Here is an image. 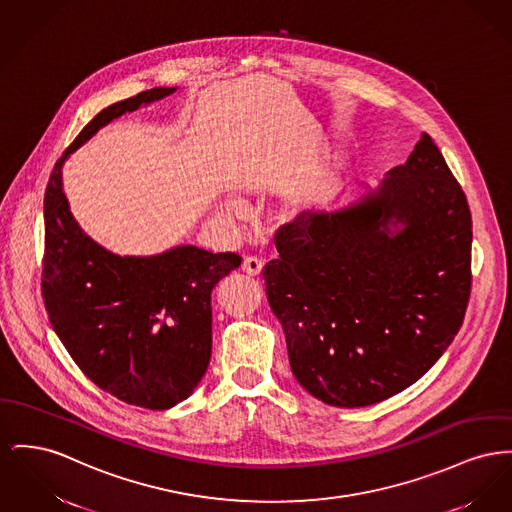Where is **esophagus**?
<instances>
[{
    "label": "esophagus",
    "instance_id": "obj_1",
    "mask_svg": "<svg viewBox=\"0 0 512 512\" xmlns=\"http://www.w3.org/2000/svg\"><path fill=\"white\" fill-rule=\"evenodd\" d=\"M241 269H243V272H247L249 276H259L263 271V261L257 259V257H245L243 263H241Z\"/></svg>",
    "mask_w": 512,
    "mask_h": 512
}]
</instances>
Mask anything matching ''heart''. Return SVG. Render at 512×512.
<instances>
[{
    "label": "heart",
    "mask_w": 512,
    "mask_h": 512,
    "mask_svg": "<svg viewBox=\"0 0 512 512\" xmlns=\"http://www.w3.org/2000/svg\"><path fill=\"white\" fill-rule=\"evenodd\" d=\"M303 199H305V201H307V203H313V201H315V199H317V193H315V191H307V193H305V197H303Z\"/></svg>",
    "instance_id": "b5f03b06"
}]
</instances>
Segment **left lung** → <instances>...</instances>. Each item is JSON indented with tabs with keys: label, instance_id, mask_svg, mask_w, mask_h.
<instances>
[{
	"label": "left lung",
	"instance_id": "obj_1",
	"mask_svg": "<svg viewBox=\"0 0 512 512\" xmlns=\"http://www.w3.org/2000/svg\"><path fill=\"white\" fill-rule=\"evenodd\" d=\"M276 249L263 278L292 373L329 406L408 389L464 321L472 216L427 133L377 189L282 226Z\"/></svg>",
	"mask_w": 512,
	"mask_h": 512
}]
</instances>
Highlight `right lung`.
Instances as JSON below:
<instances>
[{
  "instance_id": "obj_1",
  "label": "right lung",
  "mask_w": 512,
  "mask_h": 512,
  "mask_svg": "<svg viewBox=\"0 0 512 512\" xmlns=\"http://www.w3.org/2000/svg\"><path fill=\"white\" fill-rule=\"evenodd\" d=\"M176 87H156L96 114L56 162L44 197L42 296L61 344L96 387L127 404L168 410L201 383L212 348L211 294L236 253L176 245L118 255L83 232L63 191V164L102 127Z\"/></svg>"
}]
</instances>
